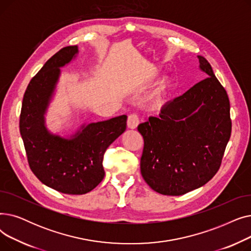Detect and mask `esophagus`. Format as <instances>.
I'll return each mask as SVG.
<instances>
[{"instance_id": "34e87169", "label": "esophagus", "mask_w": 251, "mask_h": 251, "mask_svg": "<svg viewBox=\"0 0 251 251\" xmlns=\"http://www.w3.org/2000/svg\"><path fill=\"white\" fill-rule=\"evenodd\" d=\"M139 124V119L137 117V115L132 114L128 117V120H127V127L129 129H136L137 126Z\"/></svg>"}]
</instances>
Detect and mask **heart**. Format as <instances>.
I'll list each match as a JSON object with an SVG mask.
<instances>
[{"instance_id":"heart-1","label":"heart","mask_w":251,"mask_h":251,"mask_svg":"<svg viewBox=\"0 0 251 251\" xmlns=\"http://www.w3.org/2000/svg\"><path fill=\"white\" fill-rule=\"evenodd\" d=\"M160 75V70L157 68H153L148 76L144 77L139 82L137 87L139 89H143L147 85ZM173 89V81L171 80L170 77H164L157 82L154 87L151 90L150 94L147 97V102L152 108H159L167 101L171 91Z\"/></svg>"}]
</instances>
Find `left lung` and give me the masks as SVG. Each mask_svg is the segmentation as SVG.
Here are the masks:
<instances>
[{
  "mask_svg": "<svg viewBox=\"0 0 251 251\" xmlns=\"http://www.w3.org/2000/svg\"><path fill=\"white\" fill-rule=\"evenodd\" d=\"M199 68L208 77L165 104L160 117L138 125L144 148L140 172L157 193L179 196L212 179L231 135L227 92L205 58Z\"/></svg>",
  "mask_w": 251,
  "mask_h": 251,
  "instance_id": "obj_1",
  "label": "left lung"
}]
</instances>
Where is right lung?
I'll return each instance as SVG.
<instances>
[{"label": "right lung", "mask_w": 251, "mask_h": 251, "mask_svg": "<svg viewBox=\"0 0 251 251\" xmlns=\"http://www.w3.org/2000/svg\"><path fill=\"white\" fill-rule=\"evenodd\" d=\"M77 46L63 48L31 79L23 97L20 134L29 167L48 187L66 194H85L104 177L103 153L126 130L127 116L83 123L72 134L52 133L46 115L56 95L61 68L76 59Z\"/></svg>", "instance_id": "obj_1"}]
</instances>
